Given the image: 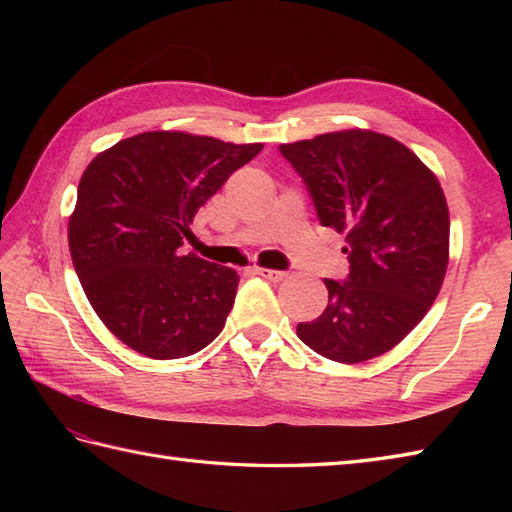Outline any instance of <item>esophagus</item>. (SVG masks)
Masks as SVG:
<instances>
[{
    "instance_id": "obj_1",
    "label": "esophagus",
    "mask_w": 512,
    "mask_h": 512,
    "mask_svg": "<svg viewBox=\"0 0 512 512\" xmlns=\"http://www.w3.org/2000/svg\"><path fill=\"white\" fill-rule=\"evenodd\" d=\"M257 275H262L264 279L273 281V284H279V281H284L288 277L286 270H273V268H257Z\"/></svg>"
}]
</instances>
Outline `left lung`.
Listing matches in <instances>:
<instances>
[{"mask_svg": "<svg viewBox=\"0 0 512 512\" xmlns=\"http://www.w3.org/2000/svg\"><path fill=\"white\" fill-rule=\"evenodd\" d=\"M306 182L323 226L345 233V281L323 279L328 308L297 336L336 363L389 352L416 328L449 266V206L409 147L372 129L279 145Z\"/></svg>", "mask_w": 512, "mask_h": 512, "instance_id": "1", "label": "left lung"}]
</instances>
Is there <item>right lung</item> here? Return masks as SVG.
I'll list each match as a JSON object with an SVG mask.
<instances>
[{
    "mask_svg": "<svg viewBox=\"0 0 512 512\" xmlns=\"http://www.w3.org/2000/svg\"><path fill=\"white\" fill-rule=\"evenodd\" d=\"M264 149L187 132H145L101 151L79 182L70 255L94 312L118 341L158 361L222 332L239 275L182 255L200 206Z\"/></svg>",
    "mask_w": 512,
    "mask_h": 512,
    "instance_id": "add662e5",
    "label": "right lung"
}]
</instances>
